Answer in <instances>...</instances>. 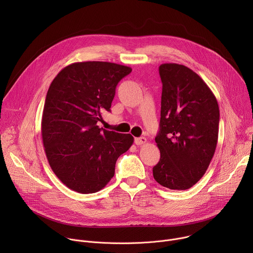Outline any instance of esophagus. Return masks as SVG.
Instances as JSON below:
<instances>
[{"label": "esophagus", "instance_id": "obj_1", "mask_svg": "<svg viewBox=\"0 0 253 253\" xmlns=\"http://www.w3.org/2000/svg\"><path fill=\"white\" fill-rule=\"evenodd\" d=\"M136 145H143V144H145L147 142L145 137H139V138H135L134 140Z\"/></svg>", "mask_w": 253, "mask_h": 253}]
</instances>
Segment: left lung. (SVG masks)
<instances>
[{
	"label": "left lung",
	"instance_id": "8db88e82",
	"mask_svg": "<svg viewBox=\"0 0 253 253\" xmlns=\"http://www.w3.org/2000/svg\"><path fill=\"white\" fill-rule=\"evenodd\" d=\"M160 130L155 138L160 160L156 181L169 189L186 190L205 174L218 139L219 107L214 94L184 65L162 64Z\"/></svg>",
	"mask_w": 253,
	"mask_h": 253
}]
</instances>
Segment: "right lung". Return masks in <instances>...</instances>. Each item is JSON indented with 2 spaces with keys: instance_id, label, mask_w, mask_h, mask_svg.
Segmentation results:
<instances>
[{
  "instance_id": "add662e5",
  "label": "right lung",
  "mask_w": 253,
  "mask_h": 253,
  "mask_svg": "<svg viewBox=\"0 0 253 253\" xmlns=\"http://www.w3.org/2000/svg\"><path fill=\"white\" fill-rule=\"evenodd\" d=\"M127 66L77 62L62 69L47 92L42 139L48 162L71 190L88 194L113 178L118 157L133 144L131 134L99 128L110 111L117 84L131 73Z\"/></svg>"
}]
</instances>
